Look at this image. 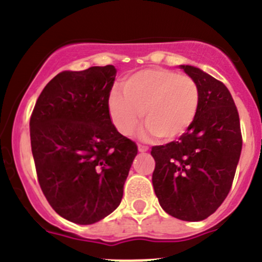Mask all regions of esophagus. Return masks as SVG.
I'll list each match as a JSON object with an SVG mask.
<instances>
[{
    "instance_id": "1",
    "label": "esophagus",
    "mask_w": 262,
    "mask_h": 262,
    "mask_svg": "<svg viewBox=\"0 0 262 262\" xmlns=\"http://www.w3.org/2000/svg\"><path fill=\"white\" fill-rule=\"evenodd\" d=\"M138 151L139 152H147L148 151V147L144 146V144H138Z\"/></svg>"
}]
</instances>
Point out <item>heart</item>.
<instances>
[{"label": "heart", "instance_id": "obj_1", "mask_svg": "<svg viewBox=\"0 0 262 262\" xmlns=\"http://www.w3.org/2000/svg\"><path fill=\"white\" fill-rule=\"evenodd\" d=\"M124 92L108 96V114L124 136H130L143 115L147 130L174 139L190 128L200 108L201 92L194 79L166 69H147L124 82Z\"/></svg>", "mask_w": 262, "mask_h": 262}]
</instances>
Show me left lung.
I'll list each match as a JSON object with an SVG mask.
<instances>
[{
    "mask_svg": "<svg viewBox=\"0 0 262 262\" xmlns=\"http://www.w3.org/2000/svg\"><path fill=\"white\" fill-rule=\"evenodd\" d=\"M201 92L200 108L179 141L152 147V184L160 206L184 222H201L227 199L242 151L239 115L228 88L201 69L180 65Z\"/></svg>",
    "mask_w": 262,
    "mask_h": 262,
    "instance_id": "1",
    "label": "left lung"
}]
</instances>
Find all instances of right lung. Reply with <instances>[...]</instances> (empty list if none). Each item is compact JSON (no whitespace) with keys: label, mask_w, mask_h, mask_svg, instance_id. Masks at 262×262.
Returning <instances> with one entry per match:
<instances>
[{"label":"right lung","mask_w":262,"mask_h":262,"mask_svg":"<svg viewBox=\"0 0 262 262\" xmlns=\"http://www.w3.org/2000/svg\"><path fill=\"white\" fill-rule=\"evenodd\" d=\"M113 65L62 72L45 87L30 118L38 182L63 219L95 224L120 205L137 144L116 130L108 96Z\"/></svg>","instance_id":"obj_1"}]
</instances>
